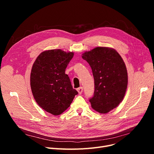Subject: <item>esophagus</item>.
Instances as JSON below:
<instances>
[{
	"label": "esophagus",
	"mask_w": 154,
	"mask_h": 154,
	"mask_svg": "<svg viewBox=\"0 0 154 154\" xmlns=\"http://www.w3.org/2000/svg\"><path fill=\"white\" fill-rule=\"evenodd\" d=\"M77 92H79V94H81L82 93V92H83V87H80L77 88Z\"/></svg>",
	"instance_id": "esophagus-1"
}]
</instances>
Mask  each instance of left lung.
Here are the masks:
<instances>
[{"mask_svg": "<svg viewBox=\"0 0 154 154\" xmlns=\"http://www.w3.org/2000/svg\"><path fill=\"white\" fill-rule=\"evenodd\" d=\"M82 57L90 65L94 79V94L89 99L91 106L100 114H107L125 96L128 84L125 64L115 49L106 47L85 52Z\"/></svg>", "mask_w": 154, "mask_h": 154, "instance_id": "obj_1", "label": "left lung"}]
</instances>
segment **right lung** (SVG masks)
<instances>
[{
  "mask_svg": "<svg viewBox=\"0 0 154 154\" xmlns=\"http://www.w3.org/2000/svg\"><path fill=\"white\" fill-rule=\"evenodd\" d=\"M74 52L60 49L42 52L34 62L30 73L32 94L38 106L54 116H59L70 106L77 91L65 74Z\"/></svg>",
  "mask_w": 154,
  "mask_h": 154,
  "instance_id": "right-lung-1",
  "label": "right lung"
}]
</instances>
